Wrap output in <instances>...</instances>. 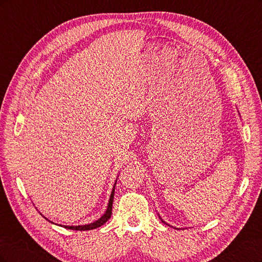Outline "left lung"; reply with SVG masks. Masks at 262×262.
<instances>
[{"label":"left lung","instance_id":"8db88e82","mask_svg":"<svg viewBox=\"0 0 262 262\" xmlns=\"http://www.w3.org/2000/svg\"><path fill=\"white\" fill-rule=\"evenodd\" d=\"M163 222H164V221H163Z\"/></svg>","mask_w":262,"mask_h":262}]
</instances>
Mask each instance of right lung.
I'll list each match as a JSON object with an SVG mask.
<instances>
[{
	"instance_id": "right-lung-1",
	"label": "right lung",
	"mask_w": 262,
	"mask_h": 262,
	"mask_svg": "<svg viewBox=\"0 0 262 262\" xmlns=\"http://www.w3.org/2000/svg\"><path fill=\"white\" fill-rule=\"evenodd\" d=\"M117 184V181H116ZM115 184V186H116ZM115 186L114 189L112 191V194H110V199H109V203H108V207L107 210L105 212L104 215H102L100 219H98L97 221H95L94 223L91 224H86V225H78V226H63L68 229H73V231H91V229H95L97 227H100L101 225H104L106 222L110 219L112 216V213H113V202H114V194H115Z\"/></svg>"
}]
</instances>
